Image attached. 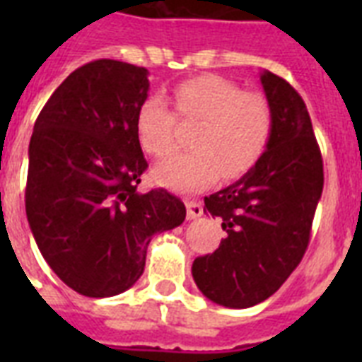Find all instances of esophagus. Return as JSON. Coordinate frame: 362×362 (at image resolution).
Instances as JSON below:
<instances>
[{
    "mask_svg": "<svg viewBox=\"0 0 362 362\" xmlns=\"http://www.w3.org/2000/svg\"><path fill=\"white\" fill-rule=\"evenodd\" d=\"M187 220H195L199 216H203V204L199 201H186Z\"/></svg>",
    "mask_w": 362,
    "mask_h": 362,
    "instance_id": "obj_1",
    "label": "esophagus"
}]
</instances>
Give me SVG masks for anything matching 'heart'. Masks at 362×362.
<instances>
[{
  "label": "heart",
  "mask_w": 362,
  "mask_h": 362,
  "mask_svg": "<svg viewBox=\"0 0 362 362\" xmlns=\"http://www.w3.org/2000/svg\"><path fill=\"white\" fill-rule=\"evenodd\" d=\"M173 99L182 120H199L192 152L176 153L153 169L159 184L176 192H199L223 173L238 178L253 169L269 146L274 116L263 93L242 92L220 75H199L178 82ZM136 139L153 158L175 150L176 116L158 93L148 95L135 116Z\"/></svg>",
  "instance_id": "obj_1"
}]
</instances>
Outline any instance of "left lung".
<instances>
[{
	"mask_svg": "<svg viewBox=\"0 0 362 362\" xmlns=\"http://www.w3.org/2000/svg\"><path fill=\"white\" fill-rule=\"evenodd\" d=\"M261 84L274 116L269 146L240 180L204 197V212L223 221L227 237L192 267L204 297L229 308L263 303L297 269L323 192V159L303 98L270 71Z\"/></svg>",
	"mask_w": 362,
	"mask_h": 362,
	"instance_id": "8db88e82",
	"label": "left lung"
}]
</instances>
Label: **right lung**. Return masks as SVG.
<instances>
[{
  "instance_id": "right-lung-1",
  "label": "right lung",
  "mask_w": 362,
  "mask_h": 362,
  "mask_svg": "<svg viewBox=\"0 0 362 362\" xmlns=\"http://www.w3.org/2000/svg\"><path fill=\"white\" fill-rule=\"evenodd\" d=\"M148 71L118 59L75 69L33 125L25 214L42 257L84 297H112L141 278L153 235L186 220L180 199L139 193L148 169L135 116Z\"/></svg>"
}]
</instances>
